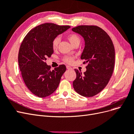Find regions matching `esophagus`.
Wrapping results in <instances>:
<instances>
[{"instance_id":"esophagus-1","label":"esophagus","mask_w":134,"mask_h":134,"mask_svg":"<svg viewBox=\"0 0 134 134\" xmlns=\"http://www.w3.org/2000/svg\"><path fill=\"white\" fill-rule=\"evenodd\" d=\"M66 69H67L68 70H72V68L69 66H66Z\"/></svg>"}]
</instances>
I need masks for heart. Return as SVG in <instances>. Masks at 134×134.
Returning a JSON list of instances; mask_svg holds the SVG:
<instances>
[{"instance_id": "heart-1", "label": "heart", "mask_w": 134, "mask_h": 134, "mask_svg": "<svg viewBox=\"0 0 134 134\" xmlns=\"http://www.w3.org/2000/svg\"><path fill=\"white\" fill-rule=\"evenodd\" d=\"M68 38L69 40V41L70 42V43L72 44V45L77 42H80V39L79 36L77 35L74 34L69 35L68 36ZM59 42H60V38L59 37H56L53 40V41H52V46L54 49H55V48H57ZM64 61L67 63L71 64L72 63V62H73V58L72 57H70V56H65V57L64 58Z\"/></svg>"}]
</instances>
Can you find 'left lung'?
Listing matches in <instances>:
<instances>
[{
    "mask_svg": "<svg viewBox=\"0 0 134 134\" xmlns=\"http://www.w3.org/2000/svg\"><path fill=\"white\" fill-rule=\"evenodd\" d=\"M72 31L82 36L84 48L80 58L87 63V70L75 69L76 78L72 84L75 91L84 97H93L107 85L115 66V48L111 38L102 28L96 26H79Z\"/></svg>",
    "mask_w": 134,
    "mask_h": 134,
    "instance_id": "1",
    "label": "left lung"
}]
</instances>
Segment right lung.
I'll list each match as a JSON object with an SVG mask.
<instances>
[{
    "label": "right lung",
    "instance_id": "add662e5",
    "mask_svg": "<svg viewBox=\"0 0 134 134\" xmlns=\"http://www.w3.org/2000/svg\"><path fill=\"white\" fill-rule=\"evenodd\" d=\"M69 26L44 23L31 30L23 40L18 54V64L27 87L35 96L43 98L53 93L59 86L65 65L51 70L46 63L54 53L53 40Z\"/></svg>",
    "mask_w": 134,
    "mask_h": 134
}]
</instances>
